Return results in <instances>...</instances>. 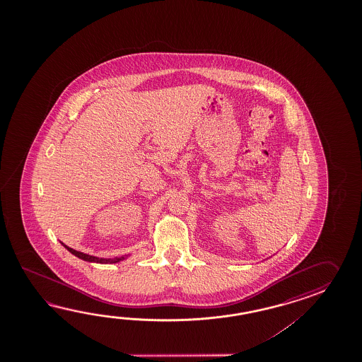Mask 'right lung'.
<instances>
[{"label":"right lung","mask_w":362,"mask_h":362,"mask_svg":"<svg viewBox=\"0 0 362 362\" xmlns=\"http://www.w3.org/2000/svg\"><path fill=\"white\" fill-rule=\"evenodd\" d=\"M62 245H63V243H62ZM63 246L66 247V248L69 250L71 254L75 255V256H77L78 259H83V260H85V262H100V264H107V262H120V260H123L124 259V257H116V259H112V260H106V259H98V257H95V256H90V255L83 254V252H80V251H76V250H74V248H71V247L66 246V245H63Z\"/></svg>","instance_id":"1"}]
</instances>
